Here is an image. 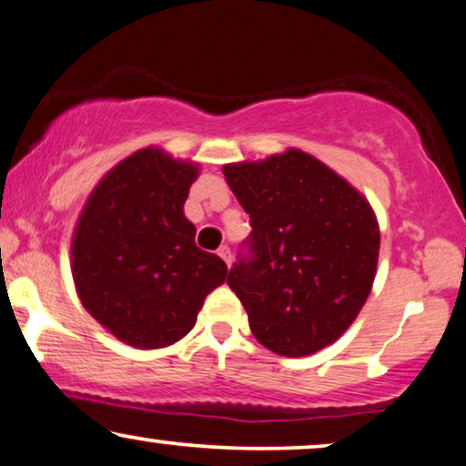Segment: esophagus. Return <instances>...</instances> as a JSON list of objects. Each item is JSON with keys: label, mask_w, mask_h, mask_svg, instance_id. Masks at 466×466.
Returning <instances> with one entry per match:
<instances>
[{"label": "esophagus", "mask_w": 466, "mask_h": 466, "mask_svg": "<svg viewBox=\"0 0 466 466\" xmlns=\"http://www.w3.org/2000/svg\"><path fill=\"white\" fill-rule=\"evenodd\" d=\"M218 255H220V259L227 263V266H231V248H228V246H220V248H218Z\"/></svg>", "instance_id": "1"}]
</instances>
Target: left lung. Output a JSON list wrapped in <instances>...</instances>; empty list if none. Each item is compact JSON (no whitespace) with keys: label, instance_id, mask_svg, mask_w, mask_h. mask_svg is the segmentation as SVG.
<instances>
[{"label":"left lung","instance_id":"1","mask_svg":"<svg viewBox=\"0 0 466 466\" xmlns=\"http://www.w3.org/2000/svg\"><path fill=\"white\" fill-rule=\"evenodd\" d=\"M222 172L252 224V257L227 280L252 335L289 359L335 343L376 279L380 227L370 200L300 148Z\"/></svg>","mask_w":466,"mask_h":466}]
</instances>
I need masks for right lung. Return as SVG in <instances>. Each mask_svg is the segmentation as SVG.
Returning a JSON list of instances; mask_svg holds the SVG:
<instances>
[{
    "label": "right lung",
    "instance_id": "1",
    "mask_svg": "<svg viewBox=\"0 0 466 466\" xmlns=\"http://www.w3.org/2000/svg\"><path fill=\"white\" fill-rule=\"evenodd\" d=\"M198 164L136 151L96 183L77 218L71 272L84 309L118 341L168 348L197 324L227 263L200 250L183 214Z\"/></svg>",
    "mask_w": 466,
    "mask_h": 466
}]
</instances>
